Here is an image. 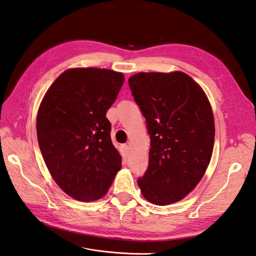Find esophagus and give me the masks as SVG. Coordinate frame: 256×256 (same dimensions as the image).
<instances>
[{
    "mask_svg": "<svg viewBox=\"0 0 256 256\" xmlns=\"http://www.w3.org/2000/svg\"><path fill=\"white\" fill-rule=\"evenodd\" d=\"M122 152H124V154H125V156H128L129 146H128L127 144H122Z\"/></svg>",
    "mask_w": 256,
    "mask_h": 256,
    "instance_id": "obj_1",
    "label": "esophagus"
}]
</instances>
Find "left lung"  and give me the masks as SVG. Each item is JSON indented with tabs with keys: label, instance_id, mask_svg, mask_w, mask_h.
<instances>
[{
	"label": "left lung",
	"instance_id": "8db88e82",
	"mask_svg": "<svg viewBox=\"0 0 256 256\" xmlns=\"http://www.w3.org/2000/svg\"><path fill=\"white\" fill-rule=\"evenodd\" d=\"M129 88L150 136L148 168L138 180L156 205L182 200L202 180L212 158L214 122L202 88L184 72H140Z\"/></svg>",
	"mask_w": 256,
	"mask_h": 256
}]
</instances>
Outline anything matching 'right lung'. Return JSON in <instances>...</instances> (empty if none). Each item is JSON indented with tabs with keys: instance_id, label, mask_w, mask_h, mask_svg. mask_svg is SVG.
<instances>
[{
	"instance_id": "add662e5",
	"label": "right lung",
	"mask_w": 256,
	"mask_h": 256,
	"mask_svg": "<svg viewBox=\"0 0 256 256\" xmlns=\"http://www.w3.org/2000/svg\"><path fill=\"white\" fill-rule=\"evenodd\" d=\"M125 81L110 69L74 68L46 92L37 114L38 145L51 176L68 196L95 200L122 168L106 118Z\"/></svg>"
}]
</instances>
